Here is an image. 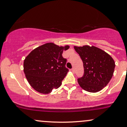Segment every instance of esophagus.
Returning a JSON list of instances; mask_svg holds the SVG:
<instances>
[{
  "label": "esophagus",
  "mask_w": 127,
  "mask_h": 127,
  "mask_svg": "<svg viewBox=\"0 0 127 127\" xmlns=\"http://www.w3.org/2000/svg\"><path fill=\"white\" fill-rule=\"evenodd\" d=\"M71 71L72 72H73V73H74V68H71Z\"/></svg>",
  "instance_id": "esophagus-1"
}]
</instances>
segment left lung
Listing matches in <instances>:
<instances>
[{
	"instance_id": "8db88e82",
	"label": "left lung",
	"mask_w": 127,
	"mask_h": 127,
	"mask_svg": "<svg viewBox=\"0 0 127 127\" xmlns=\"http://www.w3.org/2000/svg\"><path fill=\"white\" fill-rule=\"evenodd\" d=\"M83 61L84 75L77 80L84 90L90 93L101 91L110 82L115 68V62L111 56L94 46H74Z\"/></svg>"
}]
</instances>
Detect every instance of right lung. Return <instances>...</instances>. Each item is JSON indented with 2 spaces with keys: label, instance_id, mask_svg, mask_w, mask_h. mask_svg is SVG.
Listing matches in <instances>:
<instances>
[{
  "label": "right lung",
  "instance_id": "1",
  "mask_svg": "<svg viewBox=\"0 0 127 127\" xmlns=\"http://www.w3.org/2000/svg\"><path fill=\"white\" fill-rule=\"evenodd\" d=\"M70 46H59L47 43L38 46L26 56L23 71L29 84L41 94H47L58 89L68 72L67 60L62 54Z\"/></svg>",
  "mask_w": 127,
  "mask_h": 127
}]
</instances>
